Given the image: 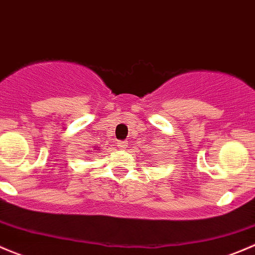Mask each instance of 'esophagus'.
<instances>
[{
  "instance_id": "esophagus-1",
  "label": "esophagus",
  "mask_w": 255,
  "mask_h": 255,
  "mask_svg": "<svg viewBox=\"0 0 255 255\" xmlns=\"http://www.w3.org/2000/svg\"><path fill=\"white\" fill-rule=\"evenodd\" d=\"M118 146H119V148H122V150H125L128 146V141L127 140H120L118 141Z\"/></svg>"
}]
</instances>
